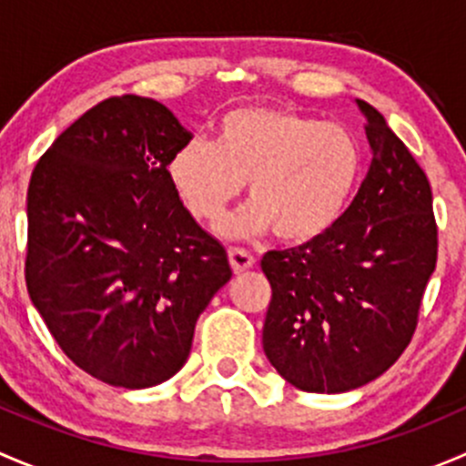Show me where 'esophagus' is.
<instances>
[{"label": "esophagus", "instance_id": "1", "mask_svg": "<svg viewBox=\"0 0 466 466\" xmlns=\"http://www.w3.org/2000/svg\"><path fill=\"white\" fill-rule=\"evenodd\" d=\"M228 257H229V263H232V270L237 272V275L255 266V257H252L248 250H243V248H229Z\"/></svg>", "mask_w": 466, "mask_h": 466}]
</instances>
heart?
Masks as SVG:
<instances>
[{
  "mask_svg": "<svg viewBox=\"0 0 466 466\" xmlns=\"http://www.w3.org/2000/svg\"><path fill=\"white\" fill-rule=\"evenodd\" d=\"M171 182L198 223L218 225L248 182L250 205L228 225L237 237L275 229L284 243H311L350 209L363 173L354 135L284 107H238L214 142L191 139L171 159Z\"/></svg>",
  "mask_w": 466,
  "mask_h": 466,
  "instance_id": "1",
  "label": "heart"
}]
</instances>
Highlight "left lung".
<instances>
[{
  "mask_svg": "<svg viewBox=\"0 0 466 466\" xmlns=\"http://www.w3.org/2000/svg\"><path fill=\"white\" fill-rule=\"evenodd\" d=\"M359 106L372 164L350 209L324 237L261 259L272 289L263 351L304 392H345L383 374L410 345L437 263L429 177L383 115Z\"/></svg>",
  "mask_w": 466,
  "mask_h": 466,
  "instance_id": "8db88e82",
  "label": "left lung"
}]
</instances>
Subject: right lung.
<instances>
[{
	"mask_svg": "<svg viewBox=\"0 0 466 466\" xmlns=\"http://www.w3.org/2000/svg\"><path fill=\"white\" fill-rule=\"evenodd\" d=\"M189 142L167 106L124 94L78 116L31 173V302L65 356L107 385L171 379L232 277L173 189L168 164Z\"/></svg>",
	"mask_w": 466,
	"mask_h": 466,
	"instance_id": "right-lung-1",
	"label": "right lung"
}]
</instances>
